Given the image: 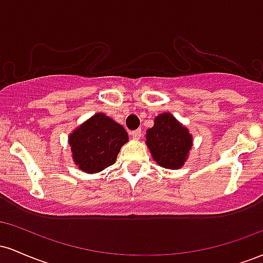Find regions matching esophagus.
Wrapping results in <instances>:
<instances>
[{"label": "esophagus", "mask_w": 263, "mask_h": 263, "mask_svg": "<svg viewBox=\"0 0 263 263\" xmlns=\"http://www.w3.org/2000/svg\"><path fill=\"white\" fill-rule=\"evenodd\" d=\"M131 136L134 140H140V138L142 137V131L141 129H135V131L131 132Z\"/></svg>", "instance_id": "esophagus-1"}]
</instances>
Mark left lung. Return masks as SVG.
<instances>
[{"mask_svg": "<svg viewBox=\"0 0 263 263\" xmlns=\"http://www.w3.org/2000/svg\"><path fill=\"white\" fill-rule=\"evenodd\" d=\"M147 146L155 161L168 170H178L184 164L192 148V135L171 114L156 117L155 126L147 131Z\"/></svg>", "mask_w": 263, "mask_h": 263, "instance_id": "8db88e82", "label": "left lung"}]
</instances>
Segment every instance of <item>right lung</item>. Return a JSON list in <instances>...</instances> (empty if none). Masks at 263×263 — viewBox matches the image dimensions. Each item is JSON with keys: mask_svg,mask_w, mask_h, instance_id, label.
Here are the masks:
<instances>
[{"mask_svg": "<svg viewBox=\"0 0 263 263\" xmlns=\"http://www.w3.org/2000/svg\"><path fill=\"white\" fill-rule=\"evenodd\" d=\"M127 141L125 128L104 114L93 115L69 136L75 164L86 173L112 165Z\"/></svg>", "mask_w": 263, "mask_h": 263, "instance_id": "1", "label": "right lung"}]
</instances>
